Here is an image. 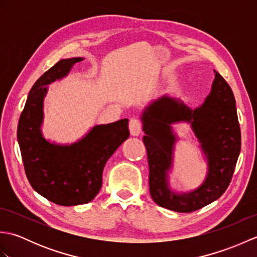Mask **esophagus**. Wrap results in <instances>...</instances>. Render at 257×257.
<instances>
[{
    "label": "esophagus",
    "instance_id": "1",
    "mask_svg": "<svg viewBox=\"0 0 257 257\" xmlns=\"http://www.w3.org/2000/svg\"><path fill=\"white\" fill-rule=\"evenodd\" d=\"M129 130L133 136H138L143 130V121L138 118H132L129 121Z\"/></svg>",
    "mask_w": 257,
    "mask_h": 257
}]
</instances>
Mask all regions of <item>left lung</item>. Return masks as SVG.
I'll return each mask as SVG.
<instances>
[{
    "mask_svg": "<svg viewBox=\"0 0 257 257\" xmlns=\"http://www.w3.org/2000/svg\"><path fill=\"white\" fill-rule=\"evenodd\" d=\"M214 74L211 94L200 108L191 110L183 103L165 96L147 108L143 114L150 195L158 205L168 210L189 213L219 199L225 192L235 170L241 151L235 98L226 80L215 70ZM180 119L193 120L196 135L209 161L205 183L198 190L183 196L171 193L165 178L175 141L170 124Z\"/></svg>",
    "mask_w": 257,
    "mask_h": 257,
    "instance_id": "obj_1",
    "label": "left lung"
}]
</instances>
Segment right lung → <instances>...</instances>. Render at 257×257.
Instances as JSON below:
<instances>
[{
    "mask_svg": "<svg viewBox=\"0 0 257 257\" xmlns=\"http://www.w3.org/2000/svg\"><path fill=\"white\" fill-rule=\"evenodd\" d=\"M81 57L62 59L33 85L18 124V141L25 174L32 188L53 203L72 206L88 203L99 192L107 160L129 137L128 119L95 125L85 138L57 146L41 134L43 99L47 85L67 75Z\"/></svg>",
    "mask_w": 257,
    "mask_h": 257,
    "instance_id": "obj_1",
    "label": "right lung"
}]
</instances>
